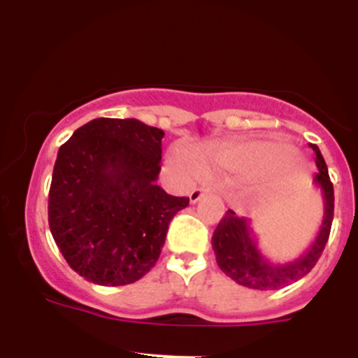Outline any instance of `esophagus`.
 <instances>
[{
  "label": "esophagus",
  "mask_w": 358,
  "mask_h": 358,
  "mask_svg": "<svg viewBox=\"0 0 358 358\" xmlns=\"http://www.w3.org/2000/svg\"><path fill=\"white\" fill-rule=\"evenodd\" d=\"M205 192H206V190L201 189V187H198V189H192V190H190V192H189L190 203H198L199 199H201L203 196H205Z\"/></svg>",
  "instance_id": "34e87169"
}]
</instances>
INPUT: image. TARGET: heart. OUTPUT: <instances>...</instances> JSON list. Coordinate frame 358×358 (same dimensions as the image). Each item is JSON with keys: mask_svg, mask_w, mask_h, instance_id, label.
I'll use <instances>...</instances> for the list:
<instances>
[{"mask_svg": "<svg viewBox=\"0 0 358 358\" xmlns=\"http://www.w3.org/2000/svg\"><path fill=\"white\" fill-rule=\"evenodd\" d=\"M293 155V148L288 143L268 141H236L213 146L205 157V168L210 171H228L236 176L258 175L262 189L272 187L273 175L280 162ZM173 166L183 176H194L198 173V164L194 157L185 148L173 152Z\"/></svg>", "mask_w": 358, "mask_h": 358, "instance_id": "heart-1", "label": "heart"}]
</instances>
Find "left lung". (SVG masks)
Wrapping results in <instances>:
<instances>
[{
    "instance_id": "left-lung-1",
    "label": "left lung",
    "mask_w": 358,
    "mask_h": 358,
    "mask_svg": "<svg viewBox=\"0 0 358 358\" xmlns=\"http://www.w3.org/2000/svg\"><path fill=\"white\" fill-rule=\"evenodd\" d=\"M313 150L316 153V166H318L315 185L322 192L323 219L316 238L307 247L303 255L292 262H270L258 249V243L252 236L250 220L245 217H238L233 210H228L217 224L212 236L217 265L240 286L259 289V292L285 288L307 275L322 256L327 240H329L330 228H332L334 187L322 152L316 145H313Z\"/></svg>"
}]
</instances>
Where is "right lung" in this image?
Listing matches in <instances>:
<instances>
[{
	"label": "right lung",
	"instance_id": "add662e5",
	"mask_svg": "<svg viewBox=\"0 0 358 358\" xmlns=\"http://www.w3.org/2000/svg\"><path fill=\"white\" fill-rule=\"evenodd\" d=\"M164 130L96 118L59 148L49 228L70 268L93 285L125 286L150 272L189 198L157 185Z\"/></svg>",
	"mask_w": 358,
	"mask_h": 358
}]
</instances>
